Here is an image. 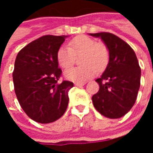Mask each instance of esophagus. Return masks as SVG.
Instances as JSON below:
<instances>
[{"instance_id":"1","label":"esophagus","mask_w":153,"mask_h":153,"mask_svg":"<svg viewBox=\"0 0 153 153\" xmlns=\"http://www.w3.org/2000/svg\"><path fill=\"white\" fill-rule=\"evenodd\" d=\"M85 84V83H74V85L77 87H81V86H83Z\"/></svg>"}]
</instances>
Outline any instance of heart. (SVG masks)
<instances>
[{"label": "heart", "mask_w": 153, "mask_h": 153, "mask_svg": "<svg viewBox=\"0 0 153 153\" xmlns=\"http://www.w3.org/2000/svg\"><path fill=\"white\" fill-rule=\"evenodd\" d=\"M79 59L81 66L66 70L65 76L69 80L83 83L93 78L97 72H102L109 63L110 54L105 44L97 42L85 35L74 38L69 42V47H61L57 51L58 64L63 69H69Z\"/></svg>", "instance_id": "obj_1"}]
</instances>
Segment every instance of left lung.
Wrapping results in <instances>:
<instances>
[{"label":"left lung","instance_id":"1","mask_svg":"<svg viewBox=\"0 0 153 153\" xmlns=\"http://www.w3.org/2000/svg\"><path fill=\"white\" fill-rule=\"evenodd\" d=\"M101 38L108 48L109 63L96 82L98 92L92 97L96 110L110 119H118L128 113L134 105L140 87L141 69L131 47L110 33H90Z\"/></svg>","mask_w":153,"mask_h":153}]
</instances>
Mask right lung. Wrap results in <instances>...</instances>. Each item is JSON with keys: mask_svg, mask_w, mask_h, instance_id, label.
Segmentation results:
<instances>
[{"mask_svg": "<svg viewBox=\"0 0 153 153\" xmlns=\"http://www.w3.org/2000/svg\"><path fill=\"white\" fill-rule=\"evenodd\" d=\"M66 37L42 36L19 51L15 59L13 82L17 99L28 117L38 123L56 121L68 106V91L74 83L58 81L62 71L56 58Z\"/></svg>", "mask_w": 153, "mask_h": 153, "instance_id": "right-lung-1", "label": "right lung"}]
</instances>
